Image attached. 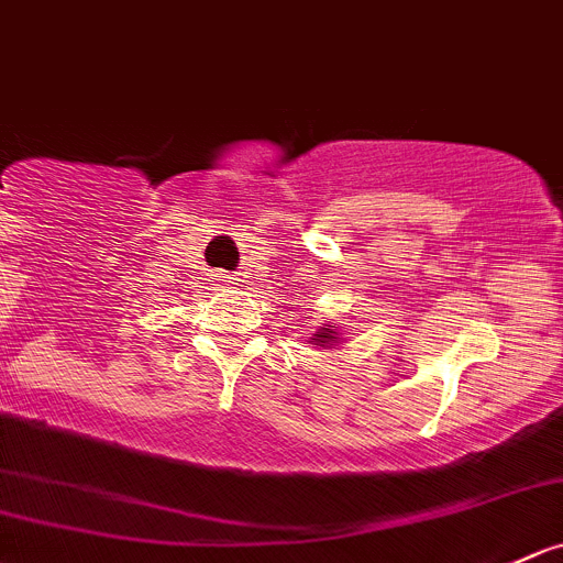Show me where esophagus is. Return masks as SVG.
Returning a JSON list of instances; mask_svg holds the SVG:
<instances>
[{"label":"esophagus","mask_w":563,"mask_h":563,"mask_svg":"<svg viewBox=\"0 0 563 563\" xmlns=\"http://www.w3.org/2000/svg\"><path fill=\"white\" fill-rule=\"evenodd\" d=\"M218 282H223V285H225V282H229V276H225V273H220V276H218Z\"/></svg>","instance_id":"34e87169"}]
</instances>
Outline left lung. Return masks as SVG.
Here are the masks:
<instances>
[{
    "mask_svg": "<svg viewBox=\"0 0 563 563\" xmlns=\"http://www.w3.org/2000/svg\"><path fill=\"white\" fill-rule=\"evenodd\" d=\"M309 343H312V345H321V349H334V345L340 343L338 327L327 329V323H323V327L318 329V332L312 334V338H309Z\"/></svg>",
    "mask_w": 563,
    "mask_h": 563,
    "instance_id": "obj_1",
    "label": "left lung"
}]
</instances>
